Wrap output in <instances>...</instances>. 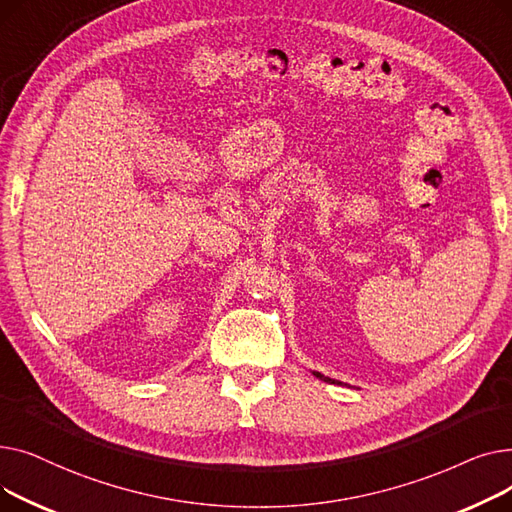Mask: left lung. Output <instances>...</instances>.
I'll list each match as a JSON object with an SVG mask.
<instances>
[{
    "label": "left lung",
    "mask_w": 512,
    "mask_h": 512,
    "mask_svg": "<svg viewBox=\"0 0 512 512\" xmlns=\"http://www.w3.org/2000/svg\"><path fill=\"white\" fill-rule=\"evenodd\" d=\"M315 378H319V380H324V382H328V384H338V386H344L342 382H338V380H332V378H328V375H324V373H319V371H311Z\"/></svg>",
    "instance_id": "left-lung-1"
}]
</instances>
